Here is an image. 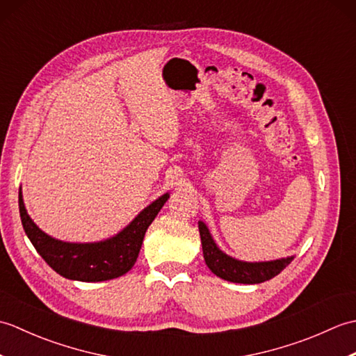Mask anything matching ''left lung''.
I'll list each match as a JSON object with an SVG mask.
<instances>
[{
  "label": "left lung",
  "mask_w": 356,
  "mask_h": 356,
  "mask_svg": "<svg viewBox=\"0 0 356 356\" xmlns=\"http://www.w3.org/2000/svg\"><path fill=\"white\" fill-rule=\"evenodd\" d=\"M199 232L203 259H205L207 266L211 269V272H214L217 277L226 280V282L241 284H257L268 282V280L278 275L293 260V257H286V259L272 261H241L232 259V257L226 255L218 249L216 241L211 237L208 226L203 222H199Z\"/></svg>",
  "instance_id": "left-lung-1"
}]
</instances>
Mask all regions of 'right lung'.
<instances>
[{
    "instance_id": "right-lung-1",
    "label": "right lung",
    "mask_w": 356,
    "mask_h": 356,
    "mask_svg": "<svg viewBox=\"0 0 356 356\" xmlns=\"http://www.w3.org/2000/svg\"><path fill=\"white\" fill-rule=\"evenodd\" d=\"M168 197V193L161 195L115 237L96 243H69L47 236L27 214L21 191L18 203L22 228L38 254L53 270L78 282H105L127 274L134 266L148 226Z\"/></svg>"
}]
</instances>
